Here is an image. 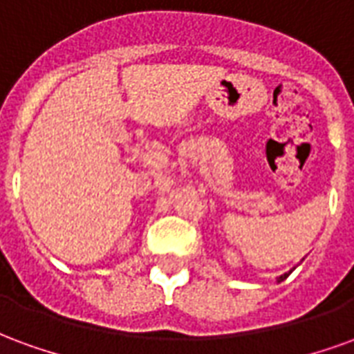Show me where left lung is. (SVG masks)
Returning a JSON list of instances; mask_svg holds the SVG:
<instances>
[{
	"label": "left lung",
	"mask_w": 354,
	"mask_h": 354,
	"mask_svg": "<svg viewBox=\"0 0 354 354\" xmlns=\"http://www.w3.org/2000/svg\"><path fill=\"white\" fill-rule=\"evenodd\" d=\"M292 273V271H288V273H284V274H281V277H279V279H277V282H282L284 281V279H286V277H288V274Z\"/></svg>",
	"instance_id": "1"
}]
</instances>
